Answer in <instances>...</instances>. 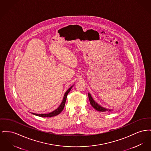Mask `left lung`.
Wrapping results in <instances>:
<instances>
[{
  "mask_svg": "<svg viewBox=\"0 0 151 151\" xmlns=\"http://www.w3.org/2000/svg\"><path fill=\"white\" fill-rule=\"evenodd\" d=\"M88 98L90 101V104L92 106H93L96 110H97L98 111H100V112H106V111H111L112 109H106L103 106H100L99 104H98L95 101V100H93V99L92 98L91 94L88 93Z\"/></svg>",
  "mask_w": 151,
  "mask_h": 151,
  "instance_id": "8db88e82",
  "label": "left lung"
}]
</instances>
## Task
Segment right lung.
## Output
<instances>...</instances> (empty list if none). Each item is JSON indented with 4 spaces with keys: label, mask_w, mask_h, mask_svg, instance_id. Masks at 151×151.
I'll list each match as a JSON object with an SVG mask.
<instances>
[{
    "label": "right lung",
    "mask_w": 151,
    "mask_h": 151,
    "mask_svg": "<svg viewBox=\"0 0 151 151\" xmlns=\"http://www.w3.org/2000/svg\"><path fill=\"white\" fill-rule=\"evenodd\" d=\"M72 87L73 86H71V87L65 92V94L64 95V98H63V99L62 103L60 104V105L56 109H55V111H53L52 112L49 113V114H34V113H32V114L33 115H35L37 116L45 117H52V116H55L59 115L62 111L63 109H64V106H65V101H66V99H67V96L68 95V93L71 91V88H72Z\"/></svg>",
    "instance_id": "obj_1"
}]
</instances>
